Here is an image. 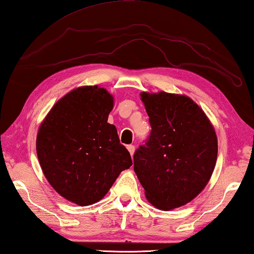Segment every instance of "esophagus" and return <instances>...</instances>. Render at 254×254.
<instances>
[{
	"label": "esophagus",
	"mask_w": 254,
	"mask_h": 254,
	"mask_svg": "<svg viewBox=\"0 0 254 254\" xmlns=\"http://www.w3.org/2000/svg\"><path fill=\"white\" fill-rule=\"evenodd\" d=\"M127 149H128V152H129L130 155L132 156V155H134V153H135V146L134 145H128L127 146Z\"/></svg>",
	"instance_id": "1"
}]
</instances>
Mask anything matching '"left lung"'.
<instances>
[{
  "label": "left lung",
  "mask_w": 254,
  "mask_h": 254,
  "mask_svg": "<svg viewBox=\"0 0 254 254\" xmlns=\"http://www.w3.org/2000/svg\"><path fill=\"white\" fill-rule=\"evenodd\" d=\"M140 96L152 130L134 154V171L154 206L167 211L185 205L214 171V128L189 97L164 91Z\"/></svg>",
  "instance_id": "1"
}]
</instances>
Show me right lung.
I'll return each instance as SVG.
<instances>
[{
	"instance_id": "add662e5",
	"label": "right lung",
	"mask_w": 254,
	"mask_h": 254,
	"mask_svg": "<svg viewBox=\"0 0 254 254\" xmlns=\"http://www.w3.org/2000/svg\"><path fill=\"white\" fill-rule=\"evenodd\" d=\"M113 107L106 89L80 87L61 98L39 128L37 154L44 176L78 205L99 201L132 165L116 127L107 123Z\"/></svg>"
}]
</instances>
